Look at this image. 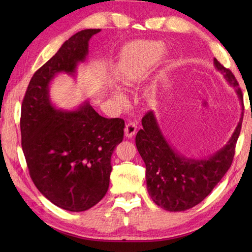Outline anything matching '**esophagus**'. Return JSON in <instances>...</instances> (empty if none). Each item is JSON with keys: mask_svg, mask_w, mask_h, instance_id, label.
Listing matches in <instances>:
<instances>
[{"mask_svg": "<svg viewBox=\"0 0 252 252\" xmlns=\"http://www.w3.org/2000/svg\"><path fill=\"white\" fill-rule=\"evenodd\" d=\"M137 126L134 122H129L125 127V136L127 138H131L135 135Z\"/></svg>", "mask_w": 252, "mask_h": 252, "instance_id": "obj_1", "label": "esophagus"}]
</instances>
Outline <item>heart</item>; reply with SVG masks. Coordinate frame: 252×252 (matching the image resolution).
<instances>
[{"label":"heart","instance_id":"obj_1","mask_svg":"<svg viewBox=\"0 0 252 252\" xmlns=\"http://www.w3.org/2000/svg\"><path fill=\"white\" fill-rule=\"evenodd\" d=\"M163 50V44L156 41H140L130 45L118 67L121 84L126 87L140 81L159 62ZM112 94L118 100H123V95L118 90Z\"/></svg>","mask_w":252,"mask_h":252}]
</instances>
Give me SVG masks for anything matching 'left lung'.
<instances>
[{
    "label": "left lung",
    "instance_id": "1",
    "mask_svg": "<svg viewBox=\"0 0 252 252\" xmlns=\"http://www.w3.org/2000/svg\"><path fill=\"white\" fill-rule=\"evenodd\" d=\"M213 63L243 103L242 91L232 71L217 58ZM242 122L243 115L221 149L207 158L196 159L176 151L163 135L155 112H147L142 119L143 129L137 132L135 144L146 165L147 190L153 201L164 210L176 212L189 210L205 199L231 167Z\"/></svg>",
    "mask_w": 252,
    "mask_h": 252
}]
</instances>
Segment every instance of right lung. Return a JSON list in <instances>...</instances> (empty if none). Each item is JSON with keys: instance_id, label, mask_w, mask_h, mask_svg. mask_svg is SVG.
<instances>
[{"instance_id": "right-lung-1", "label": "right lung", "mask_w": 252, "mask_h": 252, "mask_svg": "<svg viewBox=\"0 0 252 252\" xmlns=\"http://www.w3.org/2000/svg\"><path fill=\"white\" fill-rule=\"evenodd\" d=\"M99 31L85 29L69 37L31 78L21 105V146L31 179L52 203L72 212L88 210L106 195L111 155L123 140L125 121L99 116L89 100L71 110L58 109L50 85L61 73L77 77L89 41Z\"/></svg>"}]
</instances>
